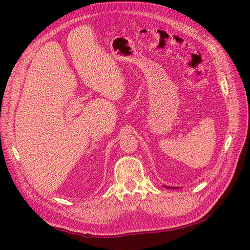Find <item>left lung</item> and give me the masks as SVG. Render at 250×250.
<instances>
[{
  "label": "left lung",
  "instance_id": "1",
  "mask_svg": "<svg viewBox=\"0 0 250 250\" xmlns=\"http://www.w3.org/2000/svg\"><path fill=\"white\" fill-rule=\"evenodd\" d=\"M168 188H170V187H168Z\"/></svg>",
  "mask_w": 250,
  "mask_h": 250
}]
</instances>
